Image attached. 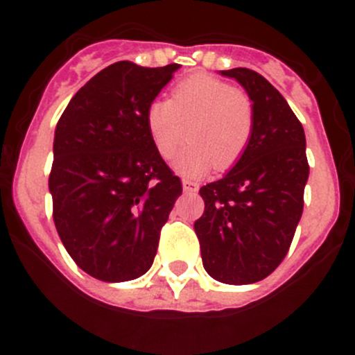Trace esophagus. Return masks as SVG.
Here are the masks:
<instances>
[{"label":"esophagus","instance_id":"34e87169","mask_svg":"<svg viewBox=\"0 0 355 355\" xmlns=\"http://www.w3.org/2000/svg\"><path fill=\"white\" fill-rule=\"evenodd\" d=\"M182 187H184L185 194H196V192L199 191V185L196 184V182H191V180L182 182Z\"/></svg>","mask_w":355,"mask_h":355}]
</instances>
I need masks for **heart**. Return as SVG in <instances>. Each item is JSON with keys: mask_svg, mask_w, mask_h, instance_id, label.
Segmentation results:
<instances>
[{"mask_svg": "<svg viewBox=\"0 0 355 355\" xmlns=\"http://www.w3.org/2000/svg\"><path fill=\"white\" fill-rule=\"evenodd\" d=\"M256 114L245 92L207 73L184 78L170 99H155L146 110V127L157 155L170 159L191 135V144L173 159V170L199 178L214 166H234L254 134Z\"/></svg>", "mask_w": 355, "mask_h": 355, "instance_id": "obj_1", "label": "heart"}]
</instances>
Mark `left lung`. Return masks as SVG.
<instances>
[{"label": "left lung", "mask_w": 355, "mask_h": 355, "mask_svg": "<svg viewBox=\"0 0 355 355\" xmlns=\"http://www.w3.org/2000/svg\"><path fill=\"white\" fill-rule=\"evenodd\" d=\"M245 89L256 125L249 148L223 178L200 187L194 223L202 266L221 284L249 285L287 256L309 177L306 135L284 96L249 68L221 70Z\"/></svg>", "instance_id": "8db88e82"}]
</instances>
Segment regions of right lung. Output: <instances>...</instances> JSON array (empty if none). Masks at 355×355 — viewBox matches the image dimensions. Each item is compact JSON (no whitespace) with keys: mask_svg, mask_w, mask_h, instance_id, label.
Listing matches in <instances>:
<instances>
[{"mask_svg":"<svg viewBox=\"0 0 355 355\" xmlns=\"http://www.w3.org/2000/svg\"><path fill=\"white\" fill-rule=\"evenodd\" d=\"M178 67L113 63L78 89L56 125L49 175L56 230L77 266L101 282L135 280L151 268L182 194L146 127L148 105Z\"/></svg>","mask_w":355,"mask_h":355,"instance_id":"right-lung-1","label":"right lung"}]
</instances>
